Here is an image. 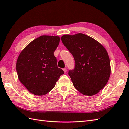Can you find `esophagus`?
<instances>
[{"label": "esophagus", "instance_id": "esophagus-1", "mask_svg": "<svg viewBox=\"0 0 129 129\" xmlns=\"http://www.w3.org/2000/svg\"><path fill=\"white\" fill-rule=\"evenodd\" d=\"M63 70H64V72L65 73H66V72H67V69H65V68H64V69H63Z\"/></svg>", "mask_w": 129, "mask_h": 129}]
</instances>
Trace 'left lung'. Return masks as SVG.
<instances>
[{
    "mask_svg": "<svg viewBox=\"0 0 129 129\" xmlns=\"http://www.w3.org/2000/svg\"><path fill=\"white\" fill-rule=\"evenodd\" d=\"M61 41L75 61V69L68 73L74 87L86 96L98 94L111 74L106 49L96 40L82 33L64 35Z\"/></svg>",
    "mask_w": 129,
    "mask_h": 129,
    "instance_id": "obj_1",
    "label": "left lung"
}]
</instances>
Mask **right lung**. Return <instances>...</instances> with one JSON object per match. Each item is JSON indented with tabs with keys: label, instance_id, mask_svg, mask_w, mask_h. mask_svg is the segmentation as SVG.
<instances>
[{
	"label": "right lung",
	"instance_id": "1",
	"mask_svg": "<svg viewBox=\"0 0 129 129\" xmlns=\"http://www.w3.org/2000/svg\"><path fill=\"white\" fill-rule=\"evenodd\" d=\"M60 42L58 36L42 35L23 49L16 62L19 81L36 96L49 93L64 72L57 66L54 52Z\"/></svg>",
	"mask_w": 129,
	"mask_h": 129
}]
</instances>
